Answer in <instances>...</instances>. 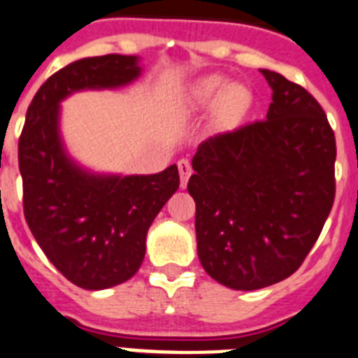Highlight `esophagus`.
I'll list each match as a JSON object with an SVG mask.
<instances>
[{
  "label": "esophagus",
  "instance_id": "obj_1",
  "mask_svg": "<svg viewBox=\"0 0 358 358\" xmlns=\"http://www.w3.org/2000/svg\"><path fill=\"white\" fill-rule=\"evenodd\" d=\"M178 171H180V178H182V187H185V185H187L189 176H191V171H192L189 160L182 158V160L178 162Z\"/></svg>",
  "mask_w": 358,
  "mask_h": 358
}]
</instances>
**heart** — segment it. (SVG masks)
Returning a JSON list of instances; mask_svg holds the SVG:
<instances>
[{
    "label": "heart",
    "instance_id": "1",
    "mask_svg": "<svg viewBox=\"0 0 358 358\" xmlns=\"http://www.w3.org/2000/svg\"><path fill=\"white\" fill-rule=\"evenodd\" d=\"M220 99V115L223 119L234 117L243 110L248 101L247 90L241 86H229L223 77L210 76L198 80L191 90V102L194 106H207L213 104Z\"/></svg>",
    "mask_w": 358,
    "mask_h": 358
}]
</instances>
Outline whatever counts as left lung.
<instances>
[{
    "instance_id": "8db88e82",
    "label": "left lung",
    "mask_w": 358,
    "mask_h": 358,
    "mask_svg": "<svg viewBox=\"0 0 358 358\" xmlns=\"http://www.w3.org/2000/svg\"><path fill=\"white\" fill-rule=\"evenodd\" d=\"M265 120L198 145L187 191L196 201L201 266L234 290L290 278L321 234L335 200V133L322 106L281 73Z\"/></svg>"
}]
</instances>
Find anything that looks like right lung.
Here are the masks:
<instances>
[{
    "instance_id": "right-lung-1",
    "label": "right lung",
    "mask_w": 358,
    "mask_h": 358,
    "mask_svg": "<svg viewBox=\"0 0 358 358\" xmlns=\"http://www.w3.org/2000/svg\"><path fill=\"white\" fill-rule=\"evenodd\" d=\"M138 73L136 57L117 54L61 68L34 95L17 144L24 220L50 263L85 290L135 275L148 229L178 189L180 175L176 166L124 178L85 173L61 145L59 101L76 90L127 85Z\"/></svg>"
}]
</instances>
